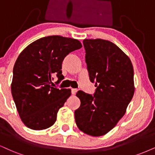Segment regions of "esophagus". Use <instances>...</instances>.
<instances>
[{"label":"esophagus","mask_w":155,"mask_h":155,"mask_svg":"<svg viewBox=\"0 0 155 155\" xmlns=\"http://www.w3.org/2000/svg\"><path fill=\"white\" fill-rule=\"evenodd\" d=\"M77 91H78L77 89H75V88H72V94H73V95L75 94V93H77Z\"/></svg>","instance_id":"34e87169"}]
</instances>
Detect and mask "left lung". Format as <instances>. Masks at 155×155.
<instances>
[{
	"label": "left lung",
	"instance_id": "1",
	"mask_svg": "<svg viewBox=\"0 0 155 155\" xmlns=\"http://www.w3.org/2000/svg\"><path fill=\"white\" fill-rule=\"evenodd\" d=\"M90 81L95 83L93 95L79 91L81 106L74 111L78 127L93 137L106 134L126 113L134 93L130 59L116 45L101 39H84Z\"/></svg>",
	"mask_w": 155,
	"mask_h": 155
}]
</instances>
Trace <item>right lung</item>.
<instances>
[{
  "label": "right lung",
  "instance_id": "add662e5",
  "mask_svg": "<svg viewBox=\"0 0 155 155\" xmlns=\"http://www.w3.org/2000/svg\"><path fill=\"white\" fill-rule=\"evenodd\" d=\"M81 47L77 39L49 36L30 44L19 54L13 67L11 93L19 116L28 128L43 130L55 123L71 90L55 87L53 76L57 75L56 83H60L64 57Z\"/></svg>",
  "mask_w": 155,
  "mask_h": 155
}]
</instances>
